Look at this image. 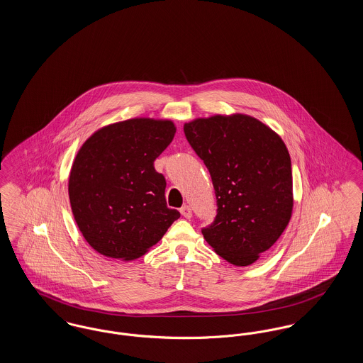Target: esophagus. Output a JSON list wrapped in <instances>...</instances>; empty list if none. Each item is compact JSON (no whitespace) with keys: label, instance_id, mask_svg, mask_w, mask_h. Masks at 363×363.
Returning <instances> with one entry per match:
<instances>
[{"label":"esophagus","instance_id":"esophagus-1","mask_svg":"<svg viewBox=\"0 0 363 363\" xmlns=\"http://www.w3.org/2000/svg\"><path fill=\"white\" fill-rule=\"evenodd\" d=\"M179 211H181V215H182L184 218H186V219L191 218V209H190L189 206H184Z\"/></svg>","mask_w":363,"mask_h":363}]
</instances>
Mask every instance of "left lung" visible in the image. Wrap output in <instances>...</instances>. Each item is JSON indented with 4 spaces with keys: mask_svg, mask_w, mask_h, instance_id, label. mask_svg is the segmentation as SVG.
<instances>
[{
    "mask_svg": "<svg viewBox=\"0 0 363 363\" xmlns=\"http://www.w3.org/2000/svg\"><path fill=\"white\" fill-rule=\"evenodd\" d=\"M191 148L211 174L218 213L201 230L225 261H257L286 230L293 213L291 159L280 136L246 116H212L184 125Z\"/></svg>",
    "mask_w": 363,
    "mask_h": 363,
    "instance_id": "left-lung-1",
    "label": "left lung"
}]
</instances>
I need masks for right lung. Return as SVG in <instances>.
I'll list each match as a JSON object with an SVG mask.
<instances>
[{"mask_svg":"<svg viewBox=\"0 0 363 363\" xmlns=\"http://www.w3.org/2000/svg\"><path fill=\"white\" fill-rule=\"evenodd\" d=\"M170 120L132 118L96 130L70 170V207L92 249L130 261L162 240L181 215L167 207L166 179L154 167L175 135Z\"/></svg>","mask_w":363,"mask_h":363,"instance_id":"1","label":"right lung"}]
</instances>
